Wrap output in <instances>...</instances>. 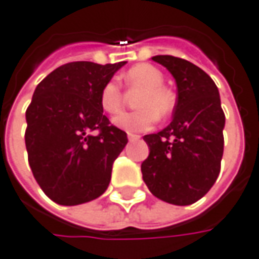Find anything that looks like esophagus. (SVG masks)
<instances>
[{"label": "esophagus", "mask_w": 259, "mask_h": 259, "mask_svg": "<svg viewBox=\"0 0 259 259\" xmlns=\"http://www.w3.org/2000/svg\"><path fill=\"white\" fill-rule=\"evenodd\" d=\"M140 138H141L140 135L131 134V133H128V140H130V141H137V140H140Z\"/></svg>", "instance_id": "esophagus-1"}]
</instances>
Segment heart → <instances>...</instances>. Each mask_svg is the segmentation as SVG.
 Listing matches in <instances>:
<instances>
[{
    "label": "heart",
    "mask_w": 259,
    "mask_h": 259,
    "mask_svg": "<svg viewBox=\"0 0 259 259\" xmlns=\"http://www.w3.org/2000/svg\"><path fill=\"white\" fill-rule=\"evenodd\" d=\"M128 88L143 89L137 99L140 108L134 112H124L114 118V124L130 133H143L150 130L158 119V114L167 116L173 111V96L165 89L163 73L151 65H137L124 76ZM99 104L109 115L118 114L124 104V92L119 83L108 80L99 92Z\"/></svg>",
    "instance_id": "1"
}]
</instances>
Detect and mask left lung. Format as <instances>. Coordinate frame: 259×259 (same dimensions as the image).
Returning <instances> with one entry per match:
<instances>
[{"mask_svg":"<svg viewBox=\"0 0 259 259\" xmlns=\"http://www.w3.org/2000/svg\"><path fill=\"white\" fill-rule=\"evenodd\" d=\"M173 75L177 101L173 121L157 134L144 135L150 154L143 179L155 197L187 206L210 190L224 155L225 114L218 86L193 63L174 56H154Z\"/></svg>","mask_w":259,"mask_h":259,"instance_id":"left-lung-1","label":"left lung"}]
</instances>
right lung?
Segmentation results:
<instances>
[{
  "instance_id": "obj_1",
  "label": "right lung",
  "mask_w": 259,
  "mask_h": 259,
  "mask_svg": "<svg viewBox=\"0 0 259 259\" xmlns=\"http://www.w3.org/2000/svg\"><path fill=\"white\" fill-rule=\"evenodd\" d=\"M125 63H66L35 88L25 111V148L35 182L56 203H86L109 186L128 138L104 115L99 92Z\"/></svg>"
}]
</instances>
